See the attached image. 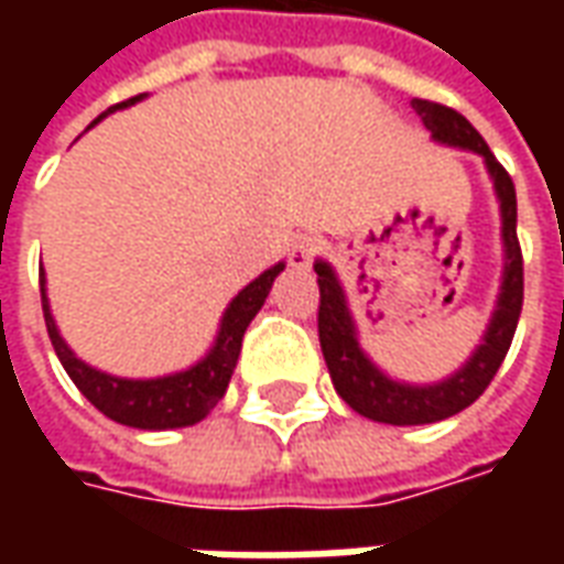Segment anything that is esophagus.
<instances>
[{
	"mask_svg": "<svg viewBox=\"0 0 564 564\" xmlns=\"http://www.w3.org/2000/svg\"><path fill=\"white\" fill-rule=\"evenodd\" d=\"M317 238H311V235H302L299 241H295L293 247H290V253H286V259H290V265L293 269H307L311 262H314V257H317Z\"/></svg>",
	"mask_w": 564,
	"mask_h": 564,
	"instance_id": "esophagus-1",
	"label": "esophagus"
}]
</instances>
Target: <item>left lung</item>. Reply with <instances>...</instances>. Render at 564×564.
Returning a JSON list of instances; mask_svg holds the SVG:
<instances>
[{"label": "left lung", "mask_w": 564, "mask_h": 564, "mask_svg": "<svg viewBox=\"0 0 564 564\" xmlns=\"http://www.w3.org/2000/svg\"><path fill=\"white\" fill-rule=\"evenodd\" d=\"M414 111L423 120V127L432 132V141L447 148L471 150L484 160L492 189H496L498 210H501V247H505V265H501V286H498L496 311L486 323V332L474 354L462 362L449 378L435 383H404L390 378L383 368L375 366V359L362 350L359 329L347 305L338 274L326 259L314 262L319 283V347L329 368L335 392L354 408L356 414L368 416L375 423L390 425H425L459 414L474 404L489 380L496 378L498 366L513 341V332L520 323L522 311V253L517 241V189L510 174L501 169V162L486 148L484 135L447 105L414 99Z\"/></svg>", "instance_id": "obj_1"}]
</instances>
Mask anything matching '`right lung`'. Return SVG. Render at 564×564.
Listing matches in <instances>:
<instances>
[{"mask_svg":"<svg viewBox=\"0 0 564 564\" xmlns=\"http://www.w3.org/2000/svg\"><path fill=\"white\" fill-rule=\"evenodd\" d=\"M144 99V93L108 108L102 117L115 115L120 108H129ZM102 117H96L90 127H96ZM286 269V262H278L259 274L257 281H250L235 295L229 307L223 311L220 329L217 338L210 344V350L196 366L174 371V375H162V378H117L108 371L87 366L84 359L75 356L68 347L66 338L56 329V319L51 314V302H47V286H44V269L39 271L42 281V307H44V326L51 335L59 362L66 368L72 383L84 392V399L99 408L108 420H115L129 429H144V432H162V429H184V425L202 423L205 416L214 411V404L220 402L223 392L232 380V371L238 366V354H241V338H245L250 319L257 317L259 307L265 305L271 293L274 278Z\"/></svg>","mask_w":564,"mask_h":564,"instance_id":"add662e5","label":"right lung"}]
</instances>
